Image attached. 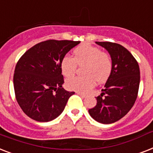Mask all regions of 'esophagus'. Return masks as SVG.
<instances>
[{"instance_id": "obj_1", "label": "esophagus", "mask_w": 153, "mask_h": 153, "mask_svg": "<svg viewBox=\"0 0 153 153\" xmlns=\"http://www.w3.org/2000/svg\"><path fill=\"white\" fill-rule=\"evenodd\" d=\"M76 94H79V95L81 96L82 98H86V95H85L84 94L80 93V92H79V91H76Z\"/></svg>"}]
</instances>
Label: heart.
Returning a JSON list of instances; mask_svg holds the SVG:
<instances>
[{"label": "heart", "instance_id": "1", "mask_svg": "<svg viewBox=\"0 0 153 153\" xmlns=\"http://www.w3.org/2000/svg\"><path fill=\"white\" fill-rule=\"evenodd\" d=\"M85 65L83 77L70 78L66 82L69 90L82 93L88 92L95 85L96 81L102 83L109 79L113 70L111 56L99 48L89 44H84L74 49L73 58L65 55L60 61L62 74L67 78L73 76L76 69V65Z\"/></svg>", "mask_w": 153, "mask_h": 153}]
</instances>
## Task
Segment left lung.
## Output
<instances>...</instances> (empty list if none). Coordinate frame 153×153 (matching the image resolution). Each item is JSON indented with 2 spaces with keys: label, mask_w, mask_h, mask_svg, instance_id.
<instances>
[{
  "label": "left lung",
  "mask_w": 153,
  "mask_h": 153,
  "mask_svg": "<svg viewBox=\"0 0 153 153\" xmlns=\"http://www.w3.org/2000/svg\"><path fill=\"white\" fill-rule=\"evenodd\" d=\"M109 51L113 70L97 105L89 109L95 121L102 124L116 122L132 109L137 98L140 85V68L137 61L121 44L112 42H96Z\"/></svg>",
  "instance_id": "8db88e82"
}]
</instances>
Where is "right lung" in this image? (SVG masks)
Masks as SVG:
<instances>
[{
	"instance_id": "add662e5",
	"label": "right lung",
	"mask_w": 153,
	"mask_h": 153,
	"mask_svg": "<svg viewBox=\"0 0 153 153\" xmlns=\"http://www.w3.org/2000/svg\"><path fill=\"white\" fill-rule=\"evenodd\" d=\"M80 41L48 39L28 49L18 60L13 75L16 99L30 118L47 122L63 111L74 92L62 88L60 61Z\"/></svg>"
}]
</instances>
